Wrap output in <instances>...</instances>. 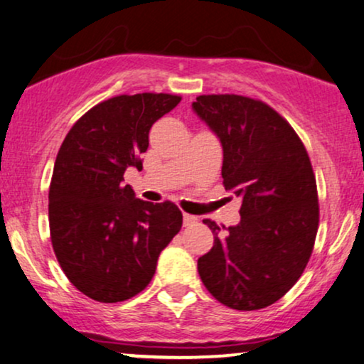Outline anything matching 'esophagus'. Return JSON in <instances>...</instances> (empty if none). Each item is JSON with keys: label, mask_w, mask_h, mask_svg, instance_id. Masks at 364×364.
I'll use <instances>...</instances> for the list:
<instances>
[{"label": "esophagus", "mask_w": 364, "mask_h": 364, "mask_svg": "<svg viewBox=\"0 0 364 364\" xmlns=\"http://www.w3.org/2000/svg\"><path fill=\"white\" fill-rule=\"evenodd\" d=\"M198 222L196 216H193L190 213H183V223H185V227H191V225H195Z\"/></svg>", "instance_id": "obj_1"}]
</instances>
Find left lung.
Masks as SVG:
<instances>
[{
    "label": "left lung",
    "mask_w": 364,
    "mask_h": 364,
    "mask_svg": "<svg viewBox=\"0 0 364 364\" xmlns=\"http://www.w3.org/2000/svg\"><path fill=\"white\" fill-rule=\"evenodd\" d=\"M193 112L218 137L225 190L240 198V222L203 220L215 245L198 274L216 301L255 311L279 301L304 272L319 206L316 178L296 131L269 105L242 95H200Z\"/></svg>",
    "instance_id": "8db88e82"
}]
</instances>
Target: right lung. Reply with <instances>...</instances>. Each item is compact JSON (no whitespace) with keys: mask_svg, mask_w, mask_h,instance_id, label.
Instances as JSON below:
<instances>
[{"mask_svg":"<svg viewBox=\"0 0 364 364\" xmlns=\"http://www.w3.org/2000/svg\"><path fill=\"white\" fill-rule=\"evenodd\" d=\"M181 97L119 95L84 114L68 131L48 193L52 245L68 280L99 302H121L144 291L159 254L181 230L171 201L136 198L124 173L142 168L153 124Z\"/></svg>","mask_w":364,"mask_h":364,"instance_id":"1","label":"right lung"}]
</instances>
